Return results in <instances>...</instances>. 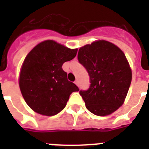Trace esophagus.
I'll list each match as a JSON object with an SVG mask.
<instances>
[{"instance_id": "obj_1", "label": "esophagus", "mask_w": 149, "mask_h": 149, "mask_svg": "<svg viewBox=\"0 0 149 149\" xmlns=\"http://www.w3.org/2000/svg\"><path fill=\"white\" fill-rule=\"evenodd\" d=\"M75 84H77V86H79V81H78V80H77H77H76V81H75Z\"/></svg>"}]
</instances>
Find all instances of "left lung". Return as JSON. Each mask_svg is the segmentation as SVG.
<instances>
[{
	"mask_svg": "<svg viewBox=\"0 0 149 149\" xmlns=\"http://www.w3.org/2000/svg\"><path fill=\"white\" fill-rule=\"evenodd\" d=\"M78 60L88 72L91 86L80 91L86 107L97 116L111 114L123 104L132 82V70L121 50L99 40L79 49Z\"/></svg>",
	"mask_w": 149,
	"mask_h": 149,
	"instance_id": "left-lung-1",
	"label": "left lung"
}]
</instances>
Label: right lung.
<instances>
[{
  "instance_id": "1",
  "label": "right lung",
  "mask_w": 149,
  "mask_h": 149,
  "mask_svg": "<svg viewBox=\"0 0 149 149\" xmlns=\"http://www.w3.org/2000/svg\"><path fill=\"white\" fill-rule=\"evenodd\" d=\"M77 52V49H70L46 40L34 47L24 58L20 72V90L27 104L36 113L56 115L64 109L70 94L79 91L62 68Z\"/></svg>"
}]
</instances>
